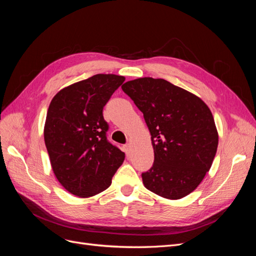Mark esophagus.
I'll list each match as a JSON object with an SVG mask.
<instances>
[{
  "mask_svg": "<svg viewBox=\"0 0 256 256\" xmlns=\"http://www.w3.org/2000/svg\"><path fill=\"white\" fill-rule=\"evenodd\" d=\"M124 152H126V154H130V144H126V145H124Z\"/></svg>",
  "mask_w": 256,
  "mask_h": 256,
  "instance_id": "34e87169",
  "label": "esophagus"
}]
</instances>
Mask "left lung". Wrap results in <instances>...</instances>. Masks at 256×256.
I'll return each instance as SVG.
<instances>
[{"label":"left lung","mask_w":256,"mask_h":256,"mask_svg":"<svg viewBox=\"0 0 256 256\" xmlns=\"http://www.w3.org/2000/svg\"><path fill=\"white\" fill-rule=\"evenodd\" d=\"M122 88L143 113L152 136L154 159L142 173L145 188L170 200L188 196L209 171L218 147L209 108L164 79H136Z\"/></svg>","instance_id":"left-lung-1"}]
</instances>
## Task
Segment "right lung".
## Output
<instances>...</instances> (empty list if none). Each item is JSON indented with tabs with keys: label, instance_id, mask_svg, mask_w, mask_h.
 <instances>
[{
	"label": "right lung",
	"instance_id": "1",
	"mask_svg": "<svg viewBox=\"0 0 256 256\" xmlns=\"http://www.w3.org/2000/svg\"><path fill=\"white\" fill-rule=\"evenodd\" d=\"M125 78L95 74L60 90L49 106L44 143L60 184L88 198L110 187L125 154L108 141L104 106Z\"/></svg>",
	"mask_w": 256,
	"mask_h": 256
}]
</instances>
